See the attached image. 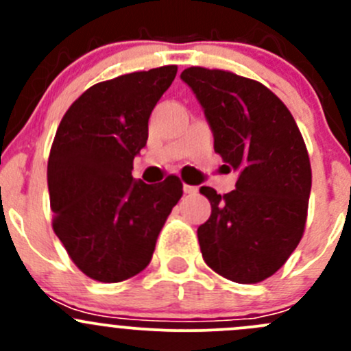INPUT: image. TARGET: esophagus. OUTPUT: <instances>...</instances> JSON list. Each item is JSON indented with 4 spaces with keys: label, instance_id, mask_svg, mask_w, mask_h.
<instances>
[{
    "label": "esophagus",
    "instance_id": "esophagus-1",
    "mask_svg": "<svg viewBox=\"0 0 351 351\" xmlns=\"http://www.w3.org/2000/svg\"><path fill=\"white\" fill-rule=\"evenodd\" d=\"M183 192L189 193V195H193V193L198 192V189L193 185H183Z\"/></svg>",
    "mask_w": 351,
    "mask_h": 351
}]
</instances>
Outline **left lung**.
Returning <instances> with one entry per match:
<instances>
[{
    "instance_id": "obj_1",
    "label": "left lung",
    "mask_w": 351,
    "mask_h": 351,
    "mask_svg": "<svg viewBox=\"0 0 351 351\" xmlns=\"http://www.w3.org/2000/svg\"><path fill=\"white\" fill-rule=\"evenodd\" d=\"M182 80L204 108L215 153L239 171L236 190L226 195L200 189L212 205L197 229L202 256L228 280L263 282L306 229L313 173L302 134L284 101L258 81L198 66Z\"/></svg>"
}]
</instances>
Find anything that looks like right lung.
<instances>
[{"instance_id":"add662e5","label":"right lung","mask_w":351,"mask_h":351,"mask_svg":"<svg viewBox=\"0 0 351 351\" xmlns=\"http://www.w3.org/2000/svg\"><path fill=\"white\" fill-rule=\"evenodd\" d=\"M176 66L122 74L88 88L62 117L47 162L52 229L73 263L104 284L149 265L156 239L183 195L178 176L134 182L153 108Z\"/></svg>"}]
</instances>
